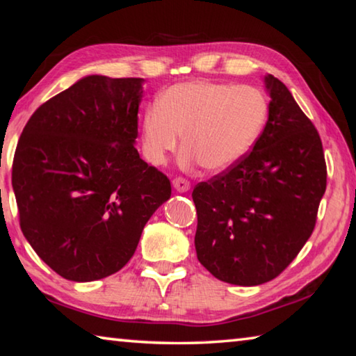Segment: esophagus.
Here are the masks:
<instances>
[{
    "label": "esophagus",
    "mask_w": 356,
    "mask_h": 356,
    "mask_svg": "<svg viewBox=\"0 0 356 356\" xmlns=\"http://www.w3.org/2000/svg\"><path fill=\"white\" fill-rule=\"evenodd\" d=\"M172 186L174 188H176L177 191H180V193H185V191H188L190 190V182L186 179H184V177H176L172 180Z\"/></svg>",
    "instance_id": "obj_1"
}]
</instances>
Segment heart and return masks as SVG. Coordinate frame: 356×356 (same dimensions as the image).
Wrapping results in <instances>:
<instances>
[{
    "label": "heart",
    "instance_id": "heart-1",
    "mask_svg": "<svg viewBox=\"0 0 356 356\" xmlns=\"http://www.w3.org/2000/svg\"><path fill=\"white\" fill-rule=\"evenodd\" d=\"M268 118V100L261 89L227 83L188 81L161 94L159 105L143 114V154L163 165L176 152L184 134V163H201L207 171H225L250 152Z\"/></svg>",
    "mask_w": 356,
    "mask_h": 356
}]
</instances>
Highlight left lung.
I'll list each match as a JSON object with an SVG mask.
<instances>
[{"mask_svg":"<svg viewBox=\"0 0 356 356\" xmlns=\"http://www.w3.org/2000/svg\"><path fill=\"white\" fill-rule=\"evenodd\" d=\"M268 120L251 152L193 190L200 262L229 284L284 272L314 231L327 188L318 131L286 84L265 76Z\"/></svg>","mask_w":356,"mask_h":356,"instance_id":"1","label":"left lung"}]
</instances>
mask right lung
Returning a JSON list of instances; mask_svg holds the SVG:
<instances>
[{
  "label": "right lung",
  "instance_id": "right-lung-1",
  "mask_svg": "<svg viewBox=\"0 0 356 356\" xmlns=\"http://www.w3.org/2000/svg\"><path fill=\"white\" fill-rule=\"evenodd\" d=\"M143 78L91 75L42 104L22 131L12 186L23 236L63 278L127 264L171 182L134 146Z\"/></svg>",
  "mask_w": 356,
  "mask_h": 356
}]
</instances>
